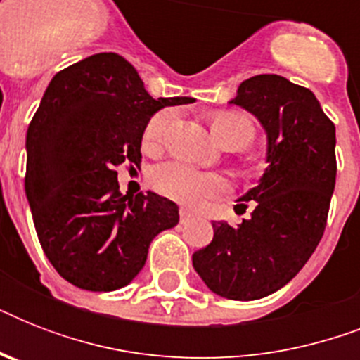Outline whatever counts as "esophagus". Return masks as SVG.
I'll use <instances>...</instances> for the list:
<instances>
[{"instance_id":"1","label":"esophagus","mask_w":360,"mask_h":360,"mask_svg":"<svg viewBox=\"0 0 360 360\" xmlns=\"http://www.w3.org/2000/svg\"><path fill=\"white\" fill-rule=\"evenodd\" d=\"M179 220H181V224H186V222H191V220H192V213H191V211H186V209H181V211H179Z\"/></svg>"}]
</instances>
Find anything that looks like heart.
Here are the masks:
<instances>
[{
	"instance_id": "1",
	"label": "heart",
	"mask_w": 360,
	"mask_h": 360,
	"mask_svg": "<svg viewBox=\"0 0 360 360\" xmlns=\"http://www.w3.org/2000/svg\"><path fill=\"white\" fill-rule=\"evenodd\" d=\"M175 120L174 110H160L149 117L143 127L141 141L146 149H157L162 143L164 134L168 132ZM211 130L220 146L230 143L236 149L246 147L254 138V123L248 115L240 112H220L211 117ZM153 185L164 196L175 202L196 207L209 198L220 196L228 191V181L217 174H207L192 168L185 162H166L153 172Z\"/></svg>"
}]
</instances>
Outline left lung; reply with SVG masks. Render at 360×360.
I'll list each match as a JSON object with an SVG mask.
<instances>
[{
    "instance_id": "1",
    "label": "left lung",
    "mask_w": 360,
    "mask_h": 360,
    "mask_svg": "<svg viewBox=\"0 0 360 360\" xmlns=\"http://www.w3.org/2000/svg\"><path fill=\"white\" fill-rule=\"evenodd\" d=\"M237 104L267 134V168L236 211L237 226L213 222V240L192 254L209 290L231 301H254L284 288L323 237L336 183V134L310 89L278 75H257L237 89Z\"/></svg>"
}]
</instances>
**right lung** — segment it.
<instances>
[{"label":"right lung","mask_w":360,"mask_h":360,"mask_svg":"<svg viewBox=\"0 0 360 360\" xmlns=\"http://www.w3.org/2000/svg\"><path fill=\"white\" fill-rule=\"evenodd\" d=\"M120 53L82 59L53 76L25 136V196L41 246L76 288L114 291L146 265L151 240L179 222L155 192L123 194L117 166L141 162V134L164 106Z\"/></svg>","instance_id":"right-lung-1"}]
</instances>
